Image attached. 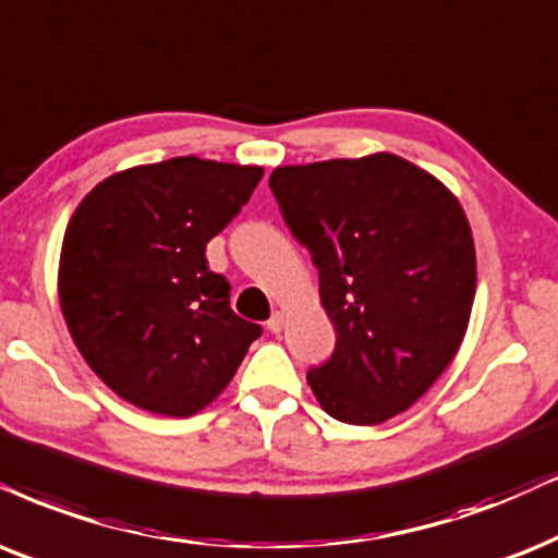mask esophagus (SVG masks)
Here are the masks:
<instances>
[{
    "mask_svg": "<svg viewBox=\"0 0 558 558\" xmlns=\"http://www.w3.org/2000/svg\"><path fill=\"white\" fill-rule=\"evenodd\" d=\"M283 327H286V314L283 312H275L270 316V322H267V329H270L272 335H280V331H283Z\"/></svg>",
    "mask_w": 558,
    "mask_h": 558,
    "instance_id": "esophagus-1",
    "label": "esophagus"
}]
</instances>
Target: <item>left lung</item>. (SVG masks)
<instances>
[{
	"instance_id": "obj_1",
	"label": "left lung",
	"mask_w": 558,
	"mask_h": 558,
	"mask_svg": "<svg viewBox=\"0 0 558 558\" xmlns=\"http://www.w3.org/2000/svg\"><path fill=\"white\" fill-rule=\"evenodd\" d=\"M291 234L312 252L337 344L306 373L348 425H380L417 401L466 335L476 252L458 197L397 154L272 169Z\"/></svg>"
}]
</instances>
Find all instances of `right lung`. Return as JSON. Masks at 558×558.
I'll return each mask as SVG.
<instances>
[{"label":"right lung","instance_id":"obj_1","mask_svg":"<svg viewBox=\"0 0 558 558\" xmlns=\"http://www.w3.org/2000/svg\"><path fill=\"white\" fill-rule=\"evenodd\" d=\"M263 172L174 157L110 174L76 206L61 244V312L89 368L129 404L201 412L263 335L231 312V286L206 263V244Z\"/></svg>","mask_w":558,"mask_h":558}]
</instances>
